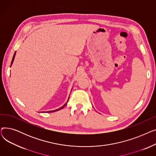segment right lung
Returning <instances> with one entry per match:
<instances>
[{
	"label": "right lung",
	"mask_w": 156,
	"mask_h": 156,
	"mask_svg": "<svg viewBox=\"0 0 156 156\" xmlns=\"http://www.w3.org/2000/svg\"><path fill=\"white\" fill-rule=\"evenodd\" d=\"M15 55H16V52H15V53H14V55H13V57H12V61H11V65H12V64L13 63V61H14V57H15ZM68 100H69V98H68ZM68 101H67V102L63 106H62V107H61L60 108H59V109H55V110H54V111H48V112H55V111H59V110H60V109H62L64 106L67 104V103H68Z\"/></svg>",
	"instance_id": "obj_1"
}]
</instances>
